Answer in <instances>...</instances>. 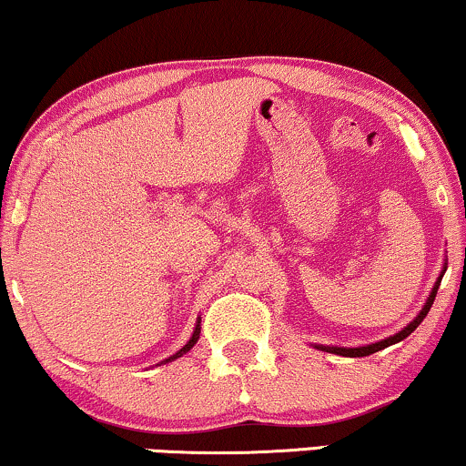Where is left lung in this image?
Returning a JSON list of instances; mask_svg holds the SVG:
<instances>
[{
	"mask_svg": "<svg viewBox=\"0 0 466 466\" xmlns=\"http://www.w3.org/2000/svg\"><path fill=\"white\" fill-rule=\"evenodd\" d=\"M445 269H447V261H445V266H443V269H441V277L436 279V283H434V287H432V291H430V296H428V300H426V304H423L421 307V311L417 313V318L410 321L409 326H404V329L401 330H398L395 332V335H391V337H387V339H380V341H376V343H367V346H359V348H341V346H321V343H313V348H318V350H321V352H330V354H339V356H350V359H359V356H370V354H373V352H378V350H384V348H389V346H393V343H398V341H401V339H406L410 335L412 330L417 329L419 324H421L423 321V318H426L428 315V311H430V307H432L434 304V298H436V291H439V285H441V279H443V274H445Z\"/></svg>",
	"mask_w": 466,
	"mask_h": 466,
	"instance_id": "obj_1",
	"label": "left lung"
}]
</instances>
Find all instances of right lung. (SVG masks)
I'll return each mask as SVG.
<instances>
[{"label":"right lung","mask_w":466,"mask_h":466,"mask_svg":"<svg viewBox=\"0 0 466 466\" xmlns=\"http://www.w3.org/2000/svg\"><path fill=\"white\" fill-rule=\"evenodd\" d=\"M198 337H200V318L197 319V326H194V332H192V337H189V341L186 343V346H183V348H181L179 352H177V354H172V356H168V359H166V360H162V363H170V360L179 359V356H183V354H186V352H189V350L194 348V343L198 341Z\"/></svg>","instance_id":"1"}]
</instances>
